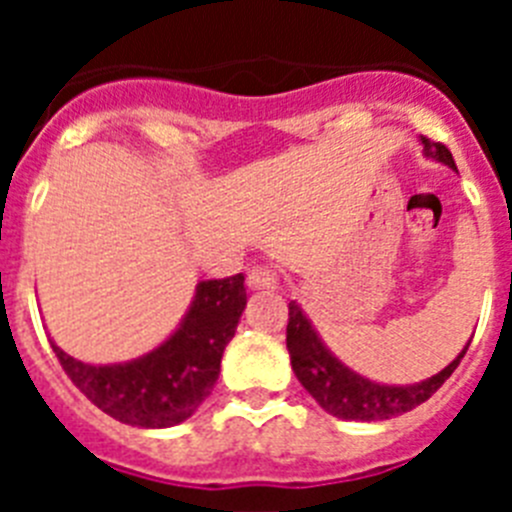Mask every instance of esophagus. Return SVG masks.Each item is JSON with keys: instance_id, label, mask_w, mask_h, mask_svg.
<instances>
[{"instance_id": "1", "label": "esophagus", "mask_w": 512, "mask_h": 512, "mask_svg": "<svg viewBox=\"0 0 512 512\" xmlns=\"http://www.w3.org/2000/svg\"><path fill=\"white\" fill-rule=\"evenodd\" d=\"M277 284V271L271 269V266H253L248 271V287L251 289H277Z\"/></svg>"}]
</instances>
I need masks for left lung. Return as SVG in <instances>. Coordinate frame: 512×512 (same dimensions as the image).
<instances>
[{
  "label": "left lung",
  "mask_w": 512,
  "mask_h": 512,
  "mask_svg": "<svg viewBox=\"0 0 512 512\" xmlns=\"http://www.w3.org/2000/svg\"><path fill=\"white\" fill-rule=\"evenodd\" d=\"M420 140H423L425 156L436 158L441 164L456 169L454 156L443 143H436L431 138ZM469 343L446 369H441L425 382L408 384V387L377 384L351 372L348 366H343L336 356L330 354L318 338V333H315V328L310 325V320L305 318L302 307L297 302H289L287 348L292 369H295L302 387L318 400L320 408L343 420H387L418 408L420 402L428 400L454 374L459 361L467 354Z\"/></svg>",
  "instance_id": "8db88e82"
}]
</instances>
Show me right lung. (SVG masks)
Here are the masks:
<instances>
[{"mask_svg":"<svg viewBox=\"0 0 512 512\" xmlns=\"http://www.w3.org/2000/svg\"><path fill=\"white\" fill-rule=\"evenodd\" d=\"M246 307L243 274L197 284L187 318L151 354L128 364L92 366L51 341L63 372L102 413L138 428L184 423L212 392L225 346Z\"/></svg>","mask_w":512,"mask_h":512,"instance_id":"add662e5","label":"right lung"}]
</instances>
